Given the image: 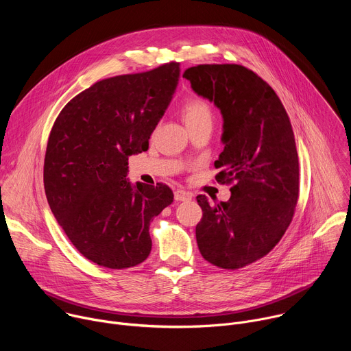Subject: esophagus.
I'll return each mask as SVG.
<instances>
[{"label":"esophagus","instance_id":"obj_1","mask_svg":"<svg viewBox=\"0 0 351 351\" xmlns=\"http://www.w3.org/2000/svg\"><path fill=\"white\" fill-rule=\"evenodd\" d=\"M193 194L190 191H186V190H176L175 191V199L176 202H189V199H191Z\"/></svg>","mask_w":351,"mask_h":351}]
</instances>
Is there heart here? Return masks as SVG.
I'll list each match as a JSON object with an SVG mask.
<instances>
[{
  "label": "heart",
  "instance_id": "obj_1",
  "mask_svg": "<svg viewBox=\"0 0 351 351\" xmlns=\"http://www.w3.org/2000/svg\"><path fill=\"white\" fill-rule=\"evenodd\" d=\"M180 115L189 130L202 125H213L214 121L211 104L199 95H191L184 99L180 107Z\"/></svg>",
  "mask_w": 351,
  "mask_h": 351
}]
</instances>
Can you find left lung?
<instances>
[{
	"instance_id": "obj_1",
	"label": "left lung",
	"mask_w": 351,
	"mask_h": 351,
	"mask_svg": "<svg viewBox=\"0 0 351 351\" xmlns=\"http://www.w3.org/2000/svg\"><path fill=\"white\" fill-rule=\"evenodd\" d=\"M183 77L222 112L215 180L232 184L228 202L197 195L198 250L210 264L234 271L265 257L294 217L300 176L291 123L274 88L243 65L203 64Z\"/></svg>"
}]
</instances>
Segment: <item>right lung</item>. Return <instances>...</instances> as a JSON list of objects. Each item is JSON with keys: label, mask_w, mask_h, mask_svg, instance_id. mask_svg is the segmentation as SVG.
Wrapping results in <instances>:
<instances>
[{"label": "right lung", "mask_w": 351, "mask_h": 351, "mask_svg": "<svg viewBox=\"0 0 351 351\" xmlns=\"http://www.w3.org/2000/svg\"><path fill=\"white\" fill-rule=\"evenodd\" d=\"M180 64L95 82L75 95L49 132L44 158L47 202L77 252L126 269L152 252L149 222L173 203L165 183L136 187L129 156L148 149L179 80Z\"/></svg>", "instance_id": "1"}]
</instances>
